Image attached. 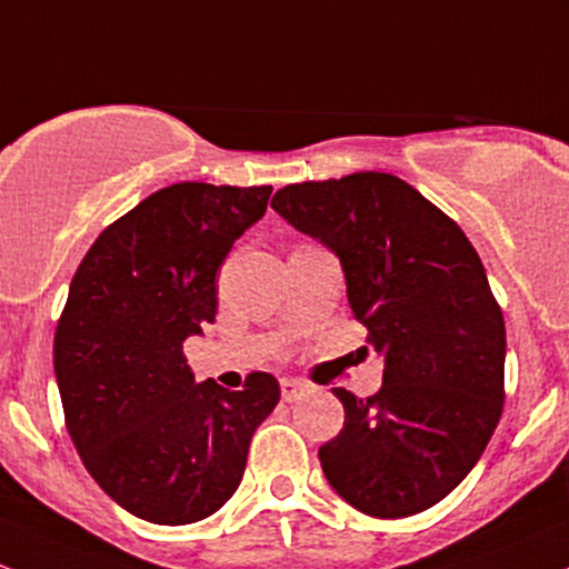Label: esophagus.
<instances>
[{"label":"esophagus","mask_w":569,"mask_h":569,"mask_svg":"<svg viewBox=\"0 0 569 569\" xmlns=\"http://www.w3.org/2000/svg\"><path fill=\"white\" fill-rule=\"evenodd\" d=\"M305 390H308V385L300 379H283L280 381V395H283L286 403H291V400H300Z\"/></svg>","instance_id":"obj_1"}]
</instances>
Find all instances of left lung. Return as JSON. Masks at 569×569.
Instances as JSON below:
<instances>
[{
	"label": "left lung",
	"mask_w": 569,
	"mask_h": 569,
	"mask_svg": "<svg viewBox=\"0 0 569 569\" xmlns=\"http://www.w3.org/2000/svg\"><path fill=\"white\" fill-rule=\"evenodd\" d=\"M272 209L343 264L351 313L385 357L370 398L335 387L346 420L319 460L373 518L428 510L486 452L505 409V316L460 226L381 171L286 184Z\"/></svg>",
	"instance_id": "obj_1"
}]
</instances>
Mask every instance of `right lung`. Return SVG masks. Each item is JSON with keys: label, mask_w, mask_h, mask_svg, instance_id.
Listing matches in <instances>:
<instances>
[{"label": "right lung", "mask_w": 569, "mask_h": 569, "mask_svg": "<svg viewBox=\"0 0 569 569\" xmlns=\"http://www.w3.org/2000/svg\"><path fill=\"white\" fill-rule=\"evenodd\" d=\"M269 193L207 182L158 190L103 229L70 283L53 335L64 426L92 480L149 523L218 512L280 400L278 379L261 370L237 392L196 385L182 351L214 321V274Z\"/></svg>", "instance_id": "add662e5"}]
</instances>
